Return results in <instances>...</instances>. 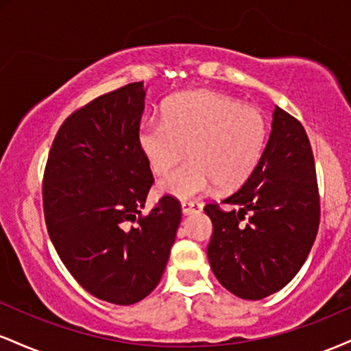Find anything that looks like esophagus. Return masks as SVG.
<instances>
[{"mask_svg":"<svg viewBox=\"0 0 351 351\" xmlns=\"http://www.w3.org/2000/svg\"><path fill=\"white\" fill-rule=\"evenodd\" d=\"M201 204L199 203H195V201H183L181 203V213H183L184 216L188 215H193V213H198L201 211Z\"/></svg>","mask_w":351,"mask_h":351,"instance_id":"1","label":"esophagus"}]
</instances>
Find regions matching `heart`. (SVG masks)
<instances>
[{"mask_svg": "<svg viewBox=\"0 0 351 351\" xmlns=\"http://www.w3.org/2000/svg\"><path fill=\"white\" fill-rule=\"evenodd\" d=\"M138 147L156 175H165L189 155V162L160 181L163 195L193 199L217 183L241 186L259 165L267 140V120L259 108L213 90H193L168 100L163 120L138 127Z\"/></svg>", "mask_w": 351, "mask_h": 351, "instance_id": "b5f03b06", "label": "heart"}]
</instances>
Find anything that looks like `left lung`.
<instances>
[{"label": "left lung", "mask_w": 351, "mask_h": 351, "mask_svg": "<svg viewBox=\"0 0 351 351\" xmlns=\"http://www.w3.org/2000/svg\"><path fill=\"white\" fill-rule=\"evenodd\" d=\"M223 203L236 209L204 208L213 221L208 259L216 279L245 300L280 291L304 265L320 221L315 162L299 120L274 108L263 158Z\"/></svg>", "instance_id": "left-lung-1"}]
</instances>
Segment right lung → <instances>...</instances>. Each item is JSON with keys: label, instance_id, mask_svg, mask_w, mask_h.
Wrapping results in <instances>:
<instances>
[{"label": "right lung", "instance_id": "right-lung-1", "mask_svg": "<svg viewBox=\"0 0 351 351\" xmlns=\"http://www.w3.org/2000/svg\"><path fill=\"white\" fill-rule=\"evenodd\" d=\"M145 95L143 82L128 84L67 117L44 171V217L60 261L88 293L115 305L158 285L181 221L171 196L140 216L153 184L136 138Z\"/></svg>", "mask_w": 351, "mask_h": 351}]
</instances>
